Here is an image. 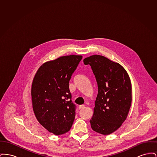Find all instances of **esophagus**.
Here are the masks:
<instances>
[{"instance_id": "esophagus-1", "label": "esophagus", "mask_w": 157, "mask_h": 157, "mask_svg": "<svg viewBox=\"0 0 157 157\" xmlns=\"http://www.w3.org/2000/svg\"><path fill=\"white\" fill-rule=\"evenodd\" d=\"M85 107V106L84 105H79V109H83Z\"/></svg>"}]
</instances>
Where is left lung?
Instances as JSON below:
<instances>
[{"mask_svg":"<svg viewBox=\"0 0 157 157\" xmlns=\"http://www.w3.org/2000/svg\"><path fill=\"white\" fill-rule=\"evenodd\" d=\"M95 76L98 92L92 129L101 134H111L127 119L132 102V86L126 70L104 56L94 55L83 59Z\"/></svg>","mask_w":157,"mask_h":157,"instance_id":"1","label":"left lung"}]
</instances>
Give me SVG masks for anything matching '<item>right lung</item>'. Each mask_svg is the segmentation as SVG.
Listing matches in <instances>:
<instances>
[{"label":"right lung","instance_id":"obj_1","mask_svg":"<svg viewBox=\"0 0 157 157\" xmlns=\"http://www.w3.org/2000/svg\"><path fill=\"white\" fill-rule=\"evenodd\" d=\"M81 55H67L41 65L34 76L31 88L32 108L38 122L49 132H67L75 116L69 82Z\"/></svg>","mask_w":157,"mask_h":157}]
</instances>
